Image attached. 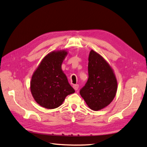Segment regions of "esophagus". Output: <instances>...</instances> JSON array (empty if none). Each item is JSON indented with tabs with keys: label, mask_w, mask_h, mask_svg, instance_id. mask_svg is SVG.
Wrapping results in <instances>:
<instances>
[{
	"label": "esophagus",
	"mask_w": 147,
	"mask_h": 147,
	"mask_svg": "<svg viewBox=\"0 0 147 147\" xmlns=\"http://www.w3.org/2000/svg\"><path fill=\"white\" fill-rule=\"evenodd\" d=\"M73 88H74V90H78V88H79V85H78V84L73 85Z\"/></svg>",
	"instance_id": "obj_1"
}]
</instances>
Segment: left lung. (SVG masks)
<instances>
[{"label": "left lung", "instance_id": "obj_1", "mask_svg": "<svg viewBox=\"0 0 147 147\" xmlns=\"http://www.w3.org/2000/svg\"><path fill=\"white\" fill-rule=\"evenodd\" d=\"M88 80L80 94L91 110H101L110 105L115 96L117 79L108 63L92 50L88 57Z\"/></svg>", "mask_w": 147, "mask_h": 147}]
</instances>
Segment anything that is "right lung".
Masks as SVG:
<instances>
[{
    "label": "right lung",
    "instance_id": "obj_1",
    "mask_svg": "<svg viewBox=\"0 0 147 147\" xmlns=\"http://www.w3.org/2000/svg\"><path fill=\"white\" fill-rule=\"evenodd\" d=\"M67 54L64 50L48 53L42 60L32 77V95L36 101L45 108L59 107L66 96L75 92L61 69Z\"/></svg>",
    "mask_w": 147,
    "mask_h": 147
}]
</instances>
